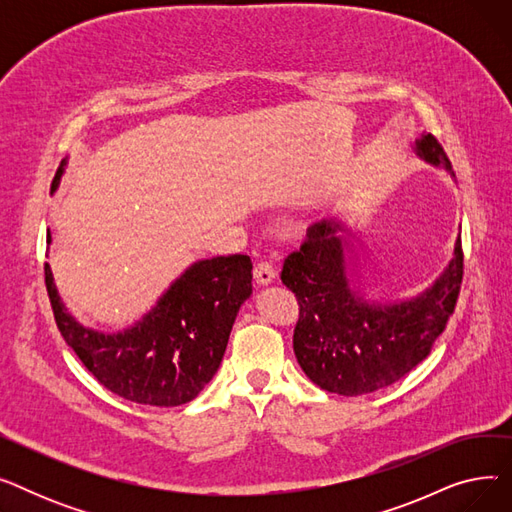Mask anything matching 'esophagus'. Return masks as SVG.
<instances>
[{
  "label": "esophagus",
  "mask_w": 512,
  "mask_h": 512,
  "mask_svg": "<svg viewBox=\"0 0 512 512\" xmlns=\"http://www.w3.org/2000/svg\"><path fill=\"white\" fill-rule=\"evenodd\" d=\"M276 276H278V272L274 270V267H272L270 263H257L255 270H253V278H255V282H257L259 286H270V284H274Z\"/></svg>",
  "instance_id": "obj_1"
}]
</instances>
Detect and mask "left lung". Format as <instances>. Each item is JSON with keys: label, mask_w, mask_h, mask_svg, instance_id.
Listing matches in <instances>:
<instances>
[{"label": "left lung", "mask_w": 512, "mask_h": 512, "mask_svg": "<svg viewBox=\"0 0 512 512\" xmlns=\"http://www.w3.org/2000/svg\"><path fill=\"white\" fill-rule=\"evenodd\" d=\"M415 155L454 176L432 134L415 139ZM348 236L357 240L340 220L311 226L301 251L286 257L280 278L299 301L292 346L307 378L321 390L361 396L402 380L432 353L459 299L463 249L459 236L432 286L411 299L382 303L353 288L348 265L355 255Z\"/></svg>", "instance_id": "obj_1"}]
</instances>
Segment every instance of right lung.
I'll use <instances>...</instances> for the list:
<instances>
[{"mask_svg": "<svg viewBox=\"0 0 512 512\" xmlns=\"http://www.w3.org/2000/svg\"><path fill=\"white\" fill-rule=\"evenodd\" d=\"M66 159L51 191H58ZM51 234H47V245ZM247 255L195 261L157 303L122 332L87 328L66 309L49 263L45 286L66 344L110 392L151 407L193 400L218 371L240 305L253 292Z\"/></svg>", "mask_w": 512, "mask_h": 512, "instance_id": "1", "label": "right lung"}]
</instances>
